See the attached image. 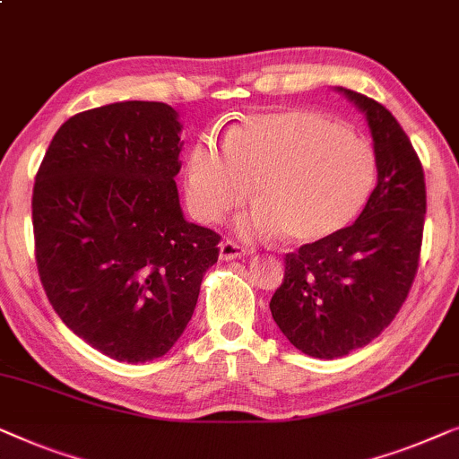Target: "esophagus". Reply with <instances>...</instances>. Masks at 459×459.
I'll list each match as a JSON object with an SVG mask.
<instances>
[{"mask_svg": "<svg viewBox=\"0 0 459 459\" xmlns=\"http://www.w3.org/2000/svg\"><path fill=\"white\" fill-rule=\"evenodd\" d=\"M241 255H245L243 245L232 241V238H224L221 243V260H238Z\"/></svg>", "mask_w": 459, "mask_h": 459, "instance_id": "34e87169", "label": "esophagus"}]
</instances>
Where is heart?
Masks as SVG:
<instances>
[{"label":"heart","mask_w":459,"mask_h":459,"mask_svg":"<svg viewBox=\"0 0 459 459\" xmlns=\"http://www.w3.org/2000/svg\"><path fill=\"white\" fill-rule=\"evenodd\" d=\"M186 202L214 222L251 199L249 235L281 232L282 241H325L356 221L377 180L370 145L326 116L289 112L247 116L224 134L222 150L199 139L186 162Z\"/></svg>","instance_id":"b5f03b06"}]
</instances>
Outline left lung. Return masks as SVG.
<instances>
[{"label": "left lung", "mask_w": 459, "mask_h": 459, "mask_svg": "<svg viewBox=\"0 0 459 459\" xmlns=\"http://www.w3.org/2000/svg\"><path fill=\"white\" fill-rule=\"evenodd\" d=\"M366 114L378 183L351 227L285 255L270 299L282 334L306 356L343 358L391 325L420 262L426 185L420 158L389 109L339 87Z\"/></svg>", "instance_id": "left-lung-1"}]
</instances>
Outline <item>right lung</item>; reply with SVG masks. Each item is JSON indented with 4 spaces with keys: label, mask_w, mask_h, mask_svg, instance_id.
Here are the masks:
<instances>
[{
    "label": "right lung",
    "mask_w": 459,
    "mask_h": 459,
    "mask_svg": "<svg viewBox=\"0 0 459 459\" xmlns=\"http://www.w3.org/2000/svg\"><path fill=\"white\" fill-rule=\"evenodd\" d=\"M160 101L74 114L33 186L35 260L70 331L106 356L162 358L189 325L221 235L185 221L180 122Z\"/></svg>",
    "instance_id": "1"
}]
</instances>
